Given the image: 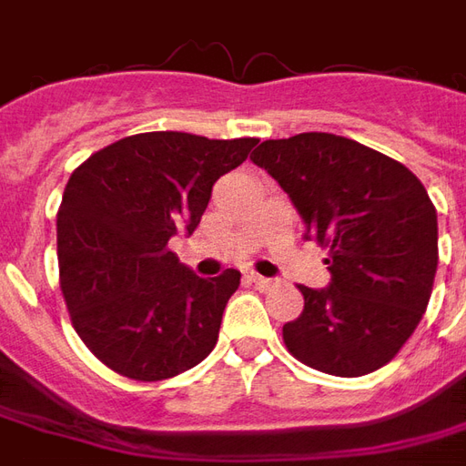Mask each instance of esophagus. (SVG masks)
Segmentation results:
<instances>
[{
  "instance_id": "obj_1",
  "label": "esophagus",
  "mask_w": 466,
  "mask_h": 466,
  "mask_svg": "<svg viewBox=\"0 0 466 466\" xmlns=\"http://www.w3.org/2000/svg\"><path fill=\"white\" fill-rule=\"evenodd\" d=\"M249 279H252V282L257 284V287H259L262 292H267V289H272V287H277V282H274V279H267V277H262V274H252Z\"/></svg>"
}]
</instances>
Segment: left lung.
Here are the masks:
<instances>
[{"mask_svg":"<svg viewBox=\"0 0 466 466\" xmlns=\"http://www.w3.org/2000/svg\"><path fill=\"white\" fill-rule=\"evenodd\" d=\"M252 162L272 174L329 249L327 289L299 284L302 314L282 327L312 370L361 377L397 357L427 309L440 262L437 209L397 159L327 132L267 139Z\"/></svg>","mask_w":466,"mask_h":466,"instance_id":"1","label":"left lung"}]
</instances>
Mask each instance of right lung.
I'll list each match as a JSON object with an SVG mask.
<instances>
[{
  "label": "right lung",
  "instance_id": "add662e5",
  "mask_svg": "<svg viewBox=\"0 0 466 466\" xmlns=\"http://www.w3.org/2000/svg\"><path fill=\"white\" fill-rule=\"evenodd\" d=\"M257 142L132 134L72 172L56 212L59 287L75 332L112 371L169 380L214 350L242 274L202 279L167 242L197 229L214 182Z\"/></svg>",
  "mask_w": 466,
  "mask_h": 466
}]
</instances>
